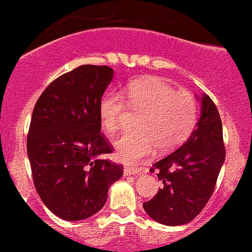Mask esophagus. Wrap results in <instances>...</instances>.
<instances>
[{"label":"esophagus","mask_w":252,"mask_h":252,"mask_svg":"<svg viewBox=\"0 0 252 252\" xmlns=\"http://www.w3.org/2000/svg\"><path fill=\"white\" fill-rule=\"evenodd\" d=\"M140 172L137 168H132V167H128L126 166V168H124V175H135L137 174V173Z\"/></svg>","instance_id":"obj_1"}]
</instances>
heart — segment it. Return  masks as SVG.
Returning <instances> with one entry per match:
<instances>
[{
  "label": "heart",
  "instance_id": "b5f03b06",
  "mask_svg": "<svg viewBox=\"0 0 252 252\" xmlns=\"http://www.w3.org/2000/svg\"><path fill=\"white\" fill-rule=\"evenodd\" d=\"M130 109L142 111L135 128L114 142L117 158L135 164L154 152L166 153L187 140L198 120V104L189 92H176L160 78H143L130 82L123 90ZM126 110L122 94L109 91L98 104L100 126L112 135L120 128Z\"/></svg>",
  "mask_w": 252,
  "mask_h": 252
}]
</instances>
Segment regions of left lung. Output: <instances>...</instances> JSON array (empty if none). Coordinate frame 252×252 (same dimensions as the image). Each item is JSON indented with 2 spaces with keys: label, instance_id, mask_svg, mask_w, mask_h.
I'll return each mask as SVG.
<instances>
[{
  "label": "left lung",
  "instance_id": "obj_1",
  "mask_svg": "<svg viewBox=\"0 0 252 252\" xmlns=\"http://www.w3.org/2000/svg\"><path fill=\"white\" fill-rule=\"evenodd\" d=\"M200 102V117L182 146L153 164L163 187L154 198L143 202L150 218L176 226L195 218L210 200L225 161L222 126L218 109L207 96Z\"/></svg>",
  "mask_w": 252,
  "mask_h": 252
}]
</instances>
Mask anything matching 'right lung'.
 <instances>
[{
    "instance_id": "add662e5",
    "label": "right lung",
    "mask_w": 252,
    "mask_h": 252,
    "mask_svg": "<svg viewBox=\"0 0 252 252\" xmlns=\"http://www.w3.org/2000/svg\"><path fill=\"white\" fill-rule=\"evenodd\" d=\"M114 78L109 66L82 65L57 78L39 97L27 136L37 194L63 220H84L105 205L123 168L100 134L98 104Z\"/></svg>"
}]
</instances>
